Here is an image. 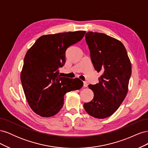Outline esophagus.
I'll list each match as a JSON object with an SVG mask.
<instances>
[{"label": "esophagus", "instance_id": "esophagus-1", "mask_svg": "<svg viewBox=\"0 0 148 148\" xmlns=\"http://www.w3.org/2000/svg\"><path fill=\"white\" fill-rule=\"evenodd\" d=\"M83 86L84 87H87L88 86V83L86 82H83Z\"/></svg>", "mask_w": 148, "mask_h": 148}]
</instances>
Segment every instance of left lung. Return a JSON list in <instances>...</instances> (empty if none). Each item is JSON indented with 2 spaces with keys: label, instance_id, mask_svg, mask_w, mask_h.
<instances>
[{
  "label": "left lung",
  "instance_id": "left-lung-1",
  "mask_svg": "<svg viewBox=\"0 0 148 148\" xmlns=\"http://www.w3.org/2000/svg\"><path fill=\"white\" fill-rule=\"evenodd\" d=\"M95 69L102 73L99 83L89 84L92 100L84 104L86 112L97 119L112 115L128 92L132 65L123 44L104 33L89 31L85 35Z\"/></svg>",
  "mask_w": 148,
  "mask_h": 148
}]
</instances>
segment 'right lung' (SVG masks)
Masks as SVG:
<instances>
[{
	"instance_id": "add662e5",
	"label": "right lung",
	"mask_w": 148,
	"mask_h": 148,
	"mask_svg": "<svg viewBox=\"0 0 148 148\" xmlns=\"http://www.w3.org/2000/svg\"><path fill=\"white\" fill-rule=\"evenodd\" d=\"M86 31L47 34L39 38L26 53L21 82L30 107L43 117L57 114L64 105V95L81 88L78 78L61 77L59 68L65 63V52L83 39Z\"/></svg>"
}]
</instances>
